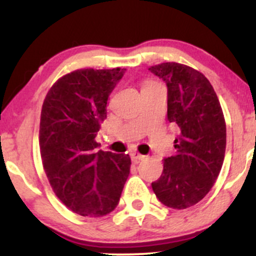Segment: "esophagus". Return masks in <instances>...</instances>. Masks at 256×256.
<instances>
[{"mask_svg":"<svg viewBox=\"0 0 256 256\" xmlns=\"http://www.w3.org/2000/svg\"><path fill=\"white\" fill-rule=\"evenodd\" d=\"M131 158L134 161V162H137V161L143 160V158H144V155H140V152H131Z\"/></svg>","mask_w":256,"mask_h":256,"instance_id":"1","label":"esophagus"}]
</instances>
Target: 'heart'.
Returning <instances> with one entry per match:
<instances>
[{"label":"heart","mask_w":256,"mask_h":256,"mask_svg":"<svg viewBox=\"0 0 256 256\" xmlns=\"http://www.w3.org/2000/svg\"><path fill=\"white\" fill-rule=\"evenodd\" d=\"M148 84H152V83H148Z\"/></svg>","instance_id":"1"}]
</instances>
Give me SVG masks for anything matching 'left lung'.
I'll list each match as a JSON object with an SVG mask.
<instances>
[{
  "label": "left lung",
  "mask_w": 256,
  "mask_h": 256,
  "mask_svg": "<svg viewBox=\"0 0 256 256\" xmlns=\"http://www.w3.org/2000/svg\"><path fill=\"white\" fill-rule=\"evenodd\" d=\"M149 71L167 85V118L179 128L174 155L164 158L162 174L152 188L173 210L196 204L218 178L226 148V124L212 84L201 72L178 62L155 64Z\"/></svg>",
  "instance_id": "left-lung-1"
}]
</instances>
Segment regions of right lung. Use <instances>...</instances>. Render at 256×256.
Returning a JSON list of instances; mask_svg holds the SVG:
<instances>
[{
	"mask_svg": "<svg viewBox=\"0 0 256 256\" xmlns=\"http://www.w3.org/2000/svg\"><path fill=\"white\" fill-rule=\"evenodd\" d=\"M125 68H83L58 79L40 122L42 164L55 195L72 212L100 218L116 210L130 174L128 154L98 150L107 101Z\"/></svg>",
	"mask_w": 256,
	"mask_h": 256,
	"instance_id": "1",
	"label": "right lung"
}]
</instances>
